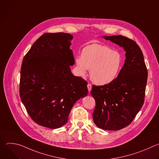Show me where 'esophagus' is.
I'll return each instance as SVG.
<instances>
[{
  "label": "esophagus",
  "instance_id": "34e87169",
  "mask_svg": "<svg viewBox=\"0 0 159 159\" xmlns=\"http://www.w3.org/2000/svg\"><path fill=\"white\" fill-rule=\"evenodd\" d=\"M87 86V89H88L89 92H90V90H91V89H92V85H90V84H88Z\"/></svg>",
  "mask_w": 159,
  "mask_h": 159
}]
</instances>
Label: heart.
Returning a JSON list of instances; mask_svg holds the SVG:
<instances>
[{
  "label": "heart",
  "instance_id": "1",
  "mask_svg": "<svg viewBox=\"0 0 159 159\" xmlns=\"http://www.w3.org/2000/svg\"><path fill=\"white\" fill-rule=\"evenodd\" d=\"M122 63L120 52L99 44L88 45L83 49L81 58H76L80 75L84 76L87 70H90V79L98 85L114 81L121 69Z\"/></svg>",
  "mask_w": 159,
  "mask_h": 159
}]
</instances>
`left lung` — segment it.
<instances>
[{"label":"left lung","instance_id":"left-lung-1","mask_svg":"<svg viewBox=\"0 0 159 159\" xmlns=\"http://www.w3.org/2000/svg\"><path fill=\"white\" fill-rule=\"evenodd\" d=\"M103 38L126 52L124 65L116 79L107 85H93L90 92L96 101L94 123L102 129L115 131L129 125L142 108L148 72L143 53L135 41L121 35Z\"/></svg>","mask_w":159,"mask_h":159}]
</instances>
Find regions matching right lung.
<instances>
[{
	"instance_id": "obj_1",
	"label": "right lung",
	"mask_w": 159,
	"mask_h": 159,
	"mask_svg": "<svg viewBox=\"0 0 159 159\" xmlns=\"http://www.w3.org/2000/svg\"><path fill=\"white\" fill-rule=\"evenodd\" d=\"M72 35L45 33L32 45L22 60L19 94L31 119L51 129L63 126L74 104L87 95L86 82L74 76L70 47Z\"/></svg>"
}]
</instances>
